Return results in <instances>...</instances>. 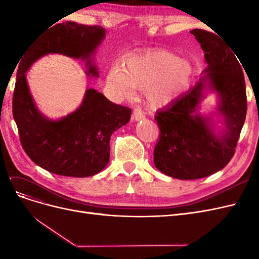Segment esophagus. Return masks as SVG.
I'll return each mask as SVG.
<instances>
[{"instance_id": "34e87169", "label": "esophagus", "mask_w": 259, "mask_h": 259, "mask_svg": "<svg viewBox=\"0 0 259 259\" xmlns=\"http://www.w3.org/2000/svg\"><path fill=\"white\" fill-rule=\"evenodd\" d=\"M133 119H134L135 121H140L145 119V114L143 113V111L138 110V109H135L134 112H133Z\"/></svg>"}]
</instances>
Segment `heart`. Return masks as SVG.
Instances as JSON below:
<instances>
[{
    "label": "heart",
    "mask_w": 259,
    "mask_h": 259,
    "mask_svg": "<svg viewBox=\"0 0 259 259\" xmlns=\"http://www.w3.org/2000/svg\"><path fill=\"white\" fill-rule=\"evenodd\" d=\"M194 73L192 62L168 50H152L124 60L121 68L107 74V83L121 95L146 91L148 104L154 109L169 105L184 94Z\"/></svg>",
    "instance_id": "obj_1"
}]
</instances>
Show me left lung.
<instances>
[{
	"instance_id": "8db88e82",
	"label": "left lung",
	"mask_w": 259,
	"mask_h": 259,
	"mask_svg": "<svg viewBox=\"0 0 259 259\" xmlns=\"http://www.w3.org/2000/svg\"><path fill=\"white\" fill-rule=\"evenodd\" d=\"M190 33L204 51L207 67L189 92L154 116L160 128L154 165L163 174L182 180L207 177L229 163L247 109L244 74L234 51L208 31L193 29ZM207 91L218 94L219 105L215 113L203 116L198 112L199 104ZM215 115L224 122V128L218 132Z\"/></svg>"
}]
</instances>
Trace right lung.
Listing matches in <instances>:
<instances>
[{
    "mask_svg": "<svg viewBox=\"0 0 259 259\" xmlns=\"http://www.w3.org/2000/svg\"><path fill=\"white\" fill-rule=\"evenodd\" d=\"M105 36L106 30L99 26L57 23L32 41L20 58L13 96L14 120L23 150L36 165L53 174L89 177L103 170L110 158V137L128 123L132 110L89 89L75 111L59 120L49 119L34 104L26 72L45 55L61 54L85 60L86 73L98 77L92 56Z\"/></svg>",
    "mask_w": 259,
    "mask_h": 259,
    "instance_id": "obj_1",
    "label": "right lung"
}]
</instances>
